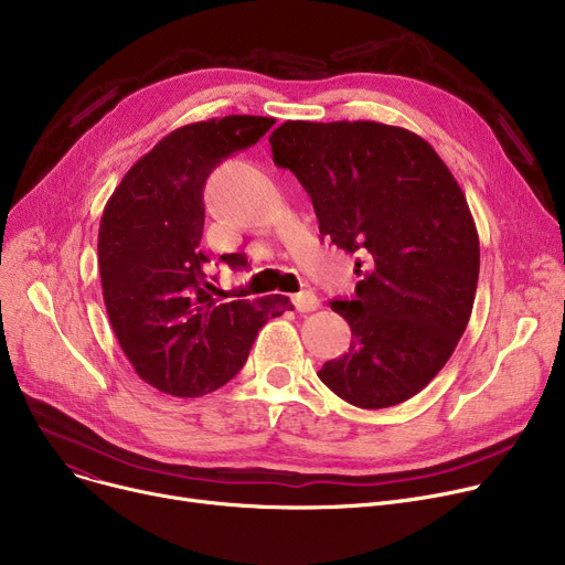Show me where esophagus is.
Segmentation results:
<instances>
[{"label": "esophagus", "instance_id": "1", "mask_svg": "<svg viewBox=\"0 0 565 565\" xmlns=\"http://www.w3.org/2000/svg\"><path fill=\"white\" fill-rule=\"evenodd\" d=\"M290 302L292 307L298 309L300 313H309V311H316L320 309V300L316 298V295L311 290H302L298 295H290Z\"/></svg>", "mask_w": 565, "mask_h": 565}]
</instances>
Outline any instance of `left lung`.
<instances>
[{
	"label": "left lung",
	"mask_w": 565,
	"mask_h": 565,
	"mask_svg": "<svg viewBox=\"0 0 565 565\" xmlns=\"http://www.w3.org/2000/svg\"><path fill=\"white\" fill-rule=\"evenodd\" d=\"M270 146L362 277L330 302L352 341L318 377L364 409L419 394L454 354L479 281V233L454 173L419 135L375 121H286Z\"/></svg>",
	"instance_id": "left-lung-1"
}]
</instances>
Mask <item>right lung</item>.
I'll list each match as a JSON object with an SVG mask.
<instances>
[{
	"label": "right lung",
	"instance_id": "1",
	"mask_svg": "<svg viewBox=\"0 0 565 565\" xmlns=\"http://www.w3.org/2000/svg\"><path fill=\"white\" fill-rule=\"evenodd\" d=\"M273 126L270 116L233 114L178 128L130 167L105 205L98 263L111 330L137 375L164 394L220 390L245 366L263 324L292 309L286 295L220 302L201 252L207 175ZM222 260L247 265L243 254Z\"/></svg>",
	"mask_w": 565,
	"mask_h": 565
}]
</instances>
